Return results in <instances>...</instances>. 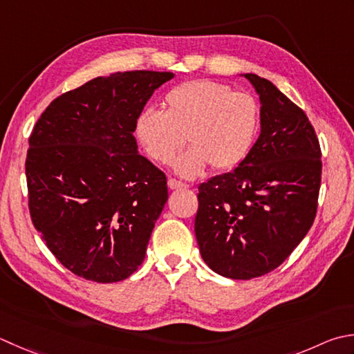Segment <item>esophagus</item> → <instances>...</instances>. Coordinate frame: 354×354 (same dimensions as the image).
<instances>
[{"mask_svg": "<svg viewBox=\"0 0 354 354\" xmlns=\"http://www.w3.org/2000/svg\"><path fill=\"white\" fill-rule=\"evenodd\" d=\"M167 184H169L170 190H181V189H187V187H189L187 184H184L181 181H176V179H173V178L169 179Z\"/></svg>", "mask_w": 354, "mask_h": 354, "instance_id": "1", "label": "esophagus"}]
</instances>
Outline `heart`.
Listing matches in <instances>:
<instances>
[{
  "label": "heart",
  "mask_w": 354,
  "mask_h": 354,
  "mask_svg": "<svg viewBox=\"0 0 354 354\" xmlns=\"http://www.w3.org/2000/svg\"><path fill=\"white\" fill-rule=\"evenodd\" d=\"M164 112L145 109L136 116L135 136L150 159L169 164L184 136L192 147L173 162L179 176H199L207 165L230 170L244 161L258 129V104L252 95L210 80L170 88Z\"/></svg>",
  "instance_id": "heart-1"
}]
</instances>
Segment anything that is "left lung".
<instances>
[{
	"mask_svg": "<svg viewBox=\"0 0 354 354\" xmlns=\"http://www.w3.org/2000/svg\"><path fill=\"white\" fill-rule=\"evenodd\" d=\"M261 104V133L244 161L198 189L195 234L214 273L252 279L279 267L313 224L321 149L307 115L272 81L242 73Z\"/></svg>",
	"mask_w": 354,
	"mask_h": 354,
	"instance_id": "1",
	"label": "left lung"
}]
</instances>
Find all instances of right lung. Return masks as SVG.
I'll return each mask as SVG.
<instances>
[{
    "label": "right lung",
    "instance_id": "add662e5",
    "mask_svg": "<svg viewBox=\"0 0 354 354\" xmlns=\"http://www.w3.org/2000/svg\"><path fill=\"white\" fill-rule=\"evenodd\" d=\"M175 73L98 76L50 102L26 159L33 225L81 278L110 283L142 264L169 199L167 179L138 151L136 116Z\"/></svg>",
    "mask_w": 354,
    "mask_h": 354
}]
</instances>
